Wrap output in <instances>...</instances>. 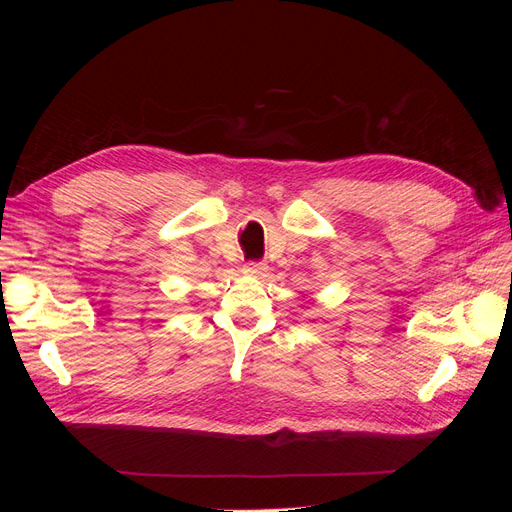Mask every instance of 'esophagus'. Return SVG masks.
Segmentation results:
<instances>
[{
	"instance_id": "34e87169",
	"label": "esophagus",
	"mask_w": 512,
	"mask_h": 512,
	"mask_svg": "<svg viewBox=\"0 0 512 512\" xmlns=\"http://www.w3.org/2000/svg\"><path fill=\"white\" fill-rule=\"evenodd\" d=\"M267 262H258V260H252V262H247L245 265V275H250V277H262L267 273Z\"/></svg>"
}]
</instances>
